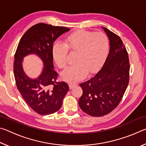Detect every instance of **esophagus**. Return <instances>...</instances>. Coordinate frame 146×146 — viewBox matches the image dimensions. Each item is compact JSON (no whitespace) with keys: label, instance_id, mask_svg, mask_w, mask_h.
Wrapping results in <instances>:
<instances>
[{"label":"esophagus","instance_id":"34e87169","mask_svg":"<svg viewBox=\"0 0 146 146\" xmlns=\"http://www.w3.org/2000/svg\"><path fill=\"white\" fill-rule=\"evenodd\" d=\"M76 86V84H74V83H70V84H69V86H70V89H73L74 87H75Z\"/></svg>","mask_w":146,"mask_h":146}]
</instances>
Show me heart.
Listing matches in <instances>:
<instances>
[{"label":"heart","mask_w":146,"mask_h":146,"mask_svg":"<svg viewBox=\"0 0 146 146\" xmlns=\"http://www.w3.org/2000/svg\"><path fill=\"white\" fill-rule=\"evenodd\" d=\"M110 42L106 35L86 30H78L70 34L64 44L56 42L52 48L53 57L60 68L68 64V52H76L75 64L62 71L64 80L76 81L88 73L93 72L100 67L107 56Z\"/></svg>","instance_id":"heart-1"}]
</instances>
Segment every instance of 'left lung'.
Returning a JSON list of instances; mask_svg holds the SVG:
<instances>
[{
    "instance_id": "obj_1",
    "label": "left lung",
    "mask_w": 146,
    "mask_h": 146,
    "mask_svg": "<svg viewBox=\"0 0 146 146\" xmlns=\"http://www.w3.org/2000/svg\"><path fill=\"white\" fill-rule=\"evenodd\" d=\"M110 40V52L96 75L80 84L83 94L78 104L84 112L93 117L108 114L117 108L129 84L128 54L117 35L102 27Z\"/></svg>"
}]
</instances>
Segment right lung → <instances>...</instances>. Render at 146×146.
<instances>
[{
    "mask_svg": "<svg viewBox=\"0 0 146 146\" xmlns=\"http://www.w3.org/2000/svg\"><path fill=\"white\" fill-rule=\"evenodd\" d=\"M70 28L36 24L27 31L17 46L13 66L17 89L24 100L36 113L50 115L60 110L64 97L69 90L68 84L59 82L54 70L53 42ZM36 54L43 62V69L37 78H29L24 72L22 61L25 56Z\"/></svg>",
    "mask_w": 146,
    "mask_h": 146,
    "instance_id": "obj_1",
    "label": "right lung"
}]
</instances>
